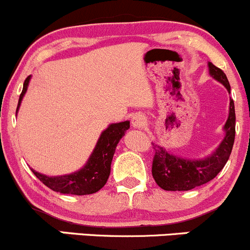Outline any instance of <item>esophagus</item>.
<instances>
[{
  "mask_svg": "<svg viewBox=\"0 0 250 250\" xmlns=\"http://www.w3.org/2000/svg\"><path fill=\"white\" fill-rule=\"evenodd\" d=\"M146 123H147L146 117L144 115H141V113H137V115H134L132 117V125L134 128H138V129H141V128L145 127Z\"/></svg>",
  "mask_w": 250,
  "mask_h": 250,
  "instance_id": "obj_1",
  "label": "esophagus"
}]
</instances>
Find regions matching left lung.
Masks as SVG:
<instances>
[{"mask_svg":"<svg viewBox=\"0 0 250 250\" xmlns=\"http://www.w3.org/2000/svg\"><path fill=\"white\" fill-rule=\"evenodd\" d=\"M209 75L225 85L231 87L223 70L208 62ZM225 137L215 151L203 160H188L167 152L165 147L152 144L155 156L152 161V176L157 185L166 191H188L207 184L215 178L228 162L232 151L236 134V113L233 100L230 99L229 117L224 125Z\"/></svg>","mask_w":250,"mask_h":250,"instance_id":"obj_1","label":"left lung"}]
</instances>
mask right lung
<instances>
[{"mask_svg":"<svg viewBox=\"0 0 250 250\" xmlns=\"http://www.w3.org/2000/svg\"><path fill=\"white\" fill-rule=\"evenodd\" d=\"M30 78L27 76L24 81L22 92L18 102L17 112L19 110L21 100L27 90ZM129 129V121L120 123H112L104 132L102 133L98 139L97 145L93 150L92 155L88 158L84 167L81 168L77 172L62 176H48L32 169V173L47 186L50 190L60 193H69V195H90L99 191L106 184L111 170V162H112L113 153L116 146L121 138L125 135V130Z\"/></svg>","mask_w":250,"mask_h":250,"instance_id":"right-lung-1","label":"right lung"}]
</instances>
